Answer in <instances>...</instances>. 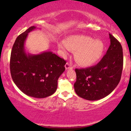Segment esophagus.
Returning <instances> with one entry per match:
<instances>
[{
  "label": "esophagus",
  "instance_id": "esophagus-1",
  "mask_svg": "<svg viewBox=\"0 0 131 131\" xmlns=\"http://www.w3.org/2000/svg\"><path fill=\"white\" fill-rule=\"evenodd\" d=\"M65 68L66 70H68V69H72L73 67H72V65L69 63H67L65 64Z\"/></svg>",
  "mask_w": 131,
  "mask_h": 131
}]
</instances>
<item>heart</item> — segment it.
<instances>
[{"mask_svg":"<svg viewBox=\"0 0 131 131\" xmlns=\"http://www.w3.org/2000/svg\"><path fill=\"white\" fill-rule=\"evenodd\" d=\"M58 47L67 54L70 50L76 51L75 59L82 67H89L101 58L104 51L102 40L94 39L84 35H76L68 38L67 41L58 43Z\"/></svg>","mask_w":131,"mask_h":131,"instance_id":"1","label":"heart"}]
</instances>
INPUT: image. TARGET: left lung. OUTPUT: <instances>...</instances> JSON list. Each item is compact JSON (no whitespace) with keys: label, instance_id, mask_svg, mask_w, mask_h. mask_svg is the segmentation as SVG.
I'll use <instances>...</instances> for the list:
<instances>
[{"label":"left lung","instance_id":"1","mask_svg":"<svg viewBox=\"0 0 131 131\" xmlns=\"http://www.w3.org/2000/svg\"><path fill=\"white\" fill-rule=\"evenodd\" d=\"M110 46L100 62L93 67L76 69L74 91L88 100H98L112 93L119 82L123 67V48L109 34Z\"/></svg>","mask_w":131,"mask_h":131}]
</instances>
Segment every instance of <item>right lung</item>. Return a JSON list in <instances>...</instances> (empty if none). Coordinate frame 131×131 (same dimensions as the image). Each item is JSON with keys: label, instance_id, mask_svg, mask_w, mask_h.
Listing matches in <instances>:
<instances>
[{"label": "right lung", "instance_id": "1", "mask_svg": "<svg viewBox=\"0 0 131 131\" xmlns=\"http://www.w3.org/2000/svg\"><path fill=\"white\" fill-rule=\"evenodd\" d=\"M31 26L17 37L10 56L12 79L24 94L34 98H46L57 89V81L65 70L66 61L50 51L39 54L26 53L25 43Z\"/></svg>", "mask_w": 131, "mask_h": 131}]
</instances>
